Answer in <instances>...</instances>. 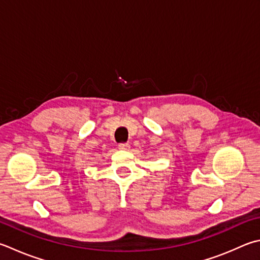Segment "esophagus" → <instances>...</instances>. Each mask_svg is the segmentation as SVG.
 Listing matches in <instances>:
<instances>
[{
    "mask_svg": "<svg viewBox=\"0 0 260 260\" xmlns=\"http://www.w3.org/2000/svg\"><path fill=\"white\" fill-rule=\"evenodd\" d=\"M117 148L121 150H129L130 149V145L129 144H119Z\"/></svg>",
    "mask_w": 260,
    "mask_h": 260,
    "instance_id": "34e87169",
    "label": "esophagus"
}]
</instances>
